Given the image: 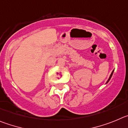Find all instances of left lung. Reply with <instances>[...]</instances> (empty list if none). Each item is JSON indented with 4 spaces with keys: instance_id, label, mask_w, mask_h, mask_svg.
Instances as JSON below:
<instances>
[{
    "instance_id": "8db88e82",
    "label": "left lung",
    "mask_w": 128,
    "mask_h": 128,
    "mask_svg": "<svg viewBox=\"0 0 128 128\" xmlns=\"http://www.w3.org/2000/svg\"><path fill=\"white\" fill-rule=\"evenodd\" d=\"M114 70H113V71L112 72V73H111V74H110V77H109V78H108V80H107V82H106V84L109 81H110V78H112V74H113V72H114Z\"/></svg>"
}]
</instances>
